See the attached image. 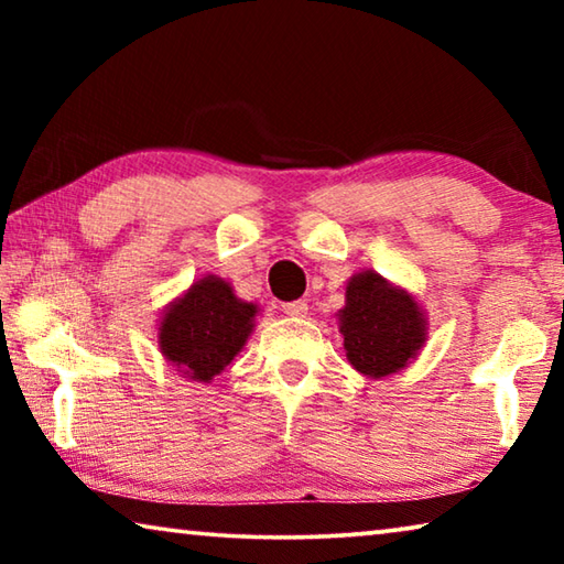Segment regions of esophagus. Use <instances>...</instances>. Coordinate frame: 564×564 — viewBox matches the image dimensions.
<instances>
[{"label":"esophagus","instance_id":"1","mask_svg":"<svg viewBox=\"0 0 564 564\" xmlns=\"http://www.w3.org/2000/svg\"><path fill=\"white\" fill-rule=\"evenodd\" d=\"M283 313H285V316H295V318H301V316H305V313H308V303H305V301H291V303H283Z\"/></svg>","mask_w":564,"mask_h":564}]
</instances>
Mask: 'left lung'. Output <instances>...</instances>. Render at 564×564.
Returning a JSON list of instances; mask_svg holds the SVG:
<instances>
[{"mask_svg": "<svg viewBox=\"0 0 564 564\" xmlns=\"http://www.w3.org/2000/svg\"><path fill=\"white\" fill-rule=\"evenodd\" d=\"M338 316L350 366L368 378L398 373L425 343V318L413 295L373 271L352 275Z\"/></svg>", "mask_w": 564, "mask_h": 564, "instance_id": "8db88e82", "label": "left lung"}]
</instances>
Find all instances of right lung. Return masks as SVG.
Here are the masks:
<instances>
[{"label": "right lung", "instance_id": "right-lung-1", "mask_svg": "<svg viewBox=\"0 0 564 564\" xmlns=\"http://www.w3.org/2000/svg\"><path fill=\"white\" fill-rule=\"evenodd\" d=\"M256 305L238 301L221 279H202L171 305L159 328V346L181 373L208 383L234 360L253 330Z\"/></svg>", "mask_w": 564, "mask_h": 564}]
</instances>
